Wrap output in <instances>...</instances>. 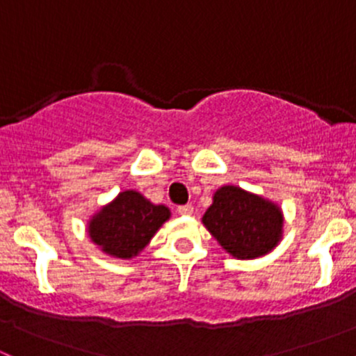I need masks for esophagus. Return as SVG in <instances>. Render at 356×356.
Wrapping results in <instances>:
<instances>
[{
  "instance_id": "34e87169",
  "label": "esophagus",
  "mask_w": 356,
  "mask_h": 356,
  "mask_svg": "<svg viewBox=\"0 0 356 356\" xmlns=\"http://www.w3.org/2000/svg\"><path fill=\"white\" fill-rule=\"evenodd\" d=\"M177 211L181 215H191L193 213V207H191V204H181V207L177 208Z\"/></svg>"
}]
</instances>
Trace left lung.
<instances>
[{"label": "left lung", "mask_w": 356, "mask_h": 356, "mask_svg": "<svg viewBox=\"0 0 356 356\" xmlns=\"http://www.w3.org/2000/svg\"><path fill=\"white\" fill-rule=\"evenodd\" d=\"M203 224L227 253L241 260L264 257L282 236L281 208L236 186L215 193Z\"/></svg>", "instance_id": "left-lung-1"}]
</instances>
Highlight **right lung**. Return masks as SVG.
<instances>
[{"label":"right lung","instance_id":"add662e5","mask_svg":"<svg viewBox=\"0 0 356 356\" xmlns=\"http://www.w3.org/2000/svg\"><path fill=\"white\" fill-rule=\"evenodd\" d=\"M170 210L153 204L138 191H124L103 207L89 222V238L106 254L117 258L138 257L149 243Z\"/></svg>","mask_w":356,"mask_h":356}]
</instances>
